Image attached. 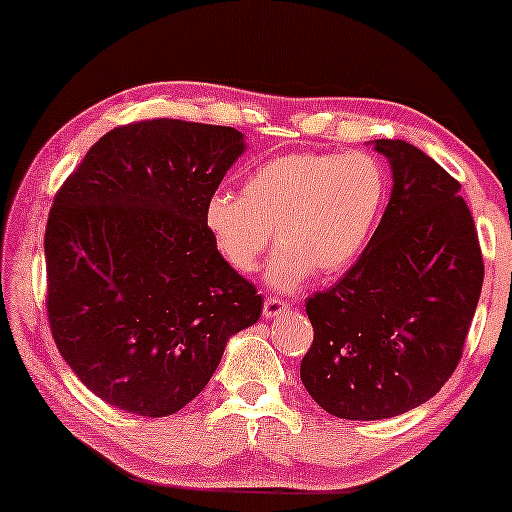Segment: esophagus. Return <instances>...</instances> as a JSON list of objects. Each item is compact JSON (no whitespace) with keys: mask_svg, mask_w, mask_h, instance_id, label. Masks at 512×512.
Returning <instances> with one entry per match:
<instances>
[{"mask_svg":"<svg viewBox=\"0 0 512 512\" xmlns=\"http://www.w3.org/2000/svg\"><path fill=\"white\" fill-rule=\"evenodd\" d=\"M286 311H288V304L283 299H276V297L265 299V306H263L265 320H272V317H279L281 313H286Z\"/></svg>","mask_w":512,"mask_h":512,"instance_id":"1","label":"esophagus"}]
</instances>
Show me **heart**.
<instances>
[{"instance_id":"heart-1","label":"heart","mask_w":512,"mask_h":512,"mask_svg":"<svg viewBox=\"0 0 512 512\" xmlns=\"http://www.w3.org/2000/svg\"><path fill=\"white\" fill-rule=\"evenodd\" d=\"M381 163L363 152H297L258 165L240 195L215 192L206 226L233 270L254 272L272 240L279 242L267 283L295 292L315 270H347L370 240L385 204Z\"/></svg>"}]
</instances>
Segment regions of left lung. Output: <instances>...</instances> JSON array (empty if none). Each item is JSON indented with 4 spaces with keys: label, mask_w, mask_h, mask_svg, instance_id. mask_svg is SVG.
Here are the masks:
<instances>
[{
    "label": "left lung",
    "mask_w": 512,
    "mask_h": 512,
    "mask_svg": "<svg viewBox=\"0 0 512 512\" xmlns=\"http://www.w3.org/2000/svg\"><path fill=\"white\" fill-rule=\"evenodd\" d=\"M392 192L342 279L306 301L313 345L301 383L326 413L385 420L429 401L454 374L483 286L460 183L406 140H374Z\"/></svg>",
    "instance_id": "1"
}]
</instances>
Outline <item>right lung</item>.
Segmentation results:
<instances>
[{"instance_id": "right-lung-1", "label": "right lung", "mask_w": 512, "mask_h": 512, "mask_svg": "<svg viewBox=\"0 0 512 512\" xmlns=\"http://www.w3.org/2000/svg\"><path fill=\"white\" fill-rule=\"evenodd\" d=\"M242 133L161 117L90 147L45 231L47 317L72 372L113 408L165 417L195 399L263 297L224 261L206 204Z\"/></svg>"}]
</instances>
